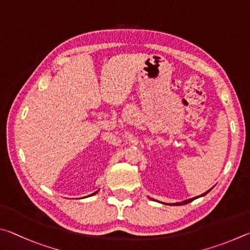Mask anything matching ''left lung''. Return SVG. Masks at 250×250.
<instances>
[{"label":"left lung","mask_w":250,"mask_h":250,"mask_svg":"<svg viewBox=\"0 0 250 250\" xmlns=\"http://www.w3.org/2000/svg\"><path fill=\"white\" fill-rule=\"evenodd\" d=\"M208 192H209V190H208V192H205V193H203L202 195H200V196H203V195H205V194H208ZM200 196H199V198H200ZM195 199H198V196H196V198H193V199H190V200H186V201H183L182 203H176V204H172V205H181V204H188V203H190L191 201H193V200H195Z\"/></svg>","instance_id":"1"}]
</instances>
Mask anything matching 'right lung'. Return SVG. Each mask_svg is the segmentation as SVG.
Wrapping results in <instances>:
<instances>
[{
	"label": "right lung",
	"instance_id": "right-lung-1",
	"mask_svg": "<svg viewBox=\"0 0 250 250\" xmlns=\"http://www.w3.org/2000/svg\"><path fill=\"white\" fill-rule=\"evenodd\" d=\"M96 192H98V191H96ZM96 192H94V193H92L91 195H93V194H95V193H96Z\"/></svg>",
	"mask_w": 250,
	"mask_h": 250
}]
</instances>
